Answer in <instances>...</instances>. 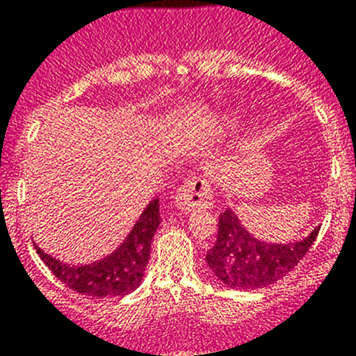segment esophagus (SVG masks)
I'll return each mask as SVG.
<instances>
[{"label": "esophagus", "mask_w": 356, "mask_h": 356, "mask_svg": "<svg viewBox=\"0 0 356 356\" xmlns=\"http://www.w3.org/2000/svg\"><path fill=\"white\" fill-rule=\"evenodd\" d=\"M175 203L185 213L210 209L213 205L212 187L205 178H191L178 188Z\"/></svg>", "instance_id": "obj_1"}]
</instances>
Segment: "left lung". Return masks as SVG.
I'll return each mask as SVG.
<instances>
[{
  "mask_svg": "<svg viewBox=\"0 0 356 356\" xmlns=\"http://www.w3.org/2000/svg\"><path fill=\"white\" fill-rule=\"evenodd\" d=\"M319 226L301 241L275 244L253 237L232 209L219 216V232L207 264L229 289L254 291L276 284L292 271L314 244Z\"/></svg>",
  "mask_w": 356,
  "mask_h": 356,
  "instance_id": "8db88e82",
  "label": "left lung"
}]
</instances>
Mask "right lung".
I'll use <instances>...</instances> for the list:
<instances>
[{"label": "right lung", "mask_w": 356, "mask_h": 356, "mask_svg": "<svg viewBox=\"0 0 356 356\" xmlns=\"http://www.w3.org/2000/svg\"><path fill=\"white\" fill-rule=\"evenodd\" d=\"M160 225L159 197L151 200L137 219L130 234L121 246L105 259L85 266H71L53 259L35 246L42 262L51 269L53 275L78 294L90 298H112L134 292L143 282L149 260L151 241Z\"/></svg>", "instance_id": "add662e5"}]
</instances>
